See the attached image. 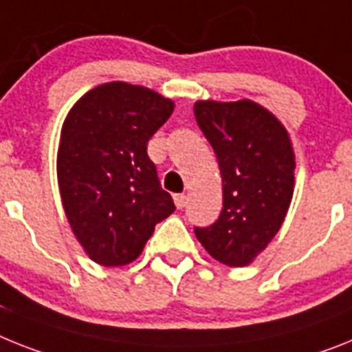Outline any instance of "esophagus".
<instances>
[{"instance_id":"34e87169","label":"esophagus","mask_w":352,"mask_h":352,"mask_svg":"<svg viewBox=\"0 0 352 352\" xmlns=\"http://www.w3.org/2000/svg\"><path fill=\"white\" fill-rule=\"evenodd\" d=\"M174 205H176L178 210L185 208V206H187V196H185V194H176V196H174Z\"/></svg>"}]
</instances>
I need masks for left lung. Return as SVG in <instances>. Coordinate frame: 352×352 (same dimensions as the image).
Listing matches in <instances>:
<instances>
[{
  "label": "left lung",
  "mask_w": 352,
  "mask_h": 352,
  "mask_svg": "<svg viewBox=\"0 0 352 352\" xmlns=\"http://www.w3.org/2000/svg\"><path fill=\"white\" fill-rule=\"evenodd\" d=\"M194 116L222 176L221 215L194 231L210 256L230 267L249 265L274 239L292 201L290 137L269 110L249 99L197 101Z\"/></svg>",
  "instance_id": "8db88e82"
}]
</instances>
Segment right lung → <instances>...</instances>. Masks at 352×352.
Returning a JSON list of instances; mask_svg holds the SVG:
<instances>
[{
    "mask_svg": "<svg viewBox=\"0 0 352 352\" xmlns=\"http://www.w3.org/2000/svg\"><path fill=\"white\" fill-rule=\"evenodd\" d=\"M173 110L155 90L112 82L89 90L65 117L60 197L74 236L99 265L133 262L176 210L147 156V142Z\"/></svg>",
    "mask_w": 352,
    "mask_h": 352,
    "instance_id": "1",
    "label": "right lung"
}]
</instances>
